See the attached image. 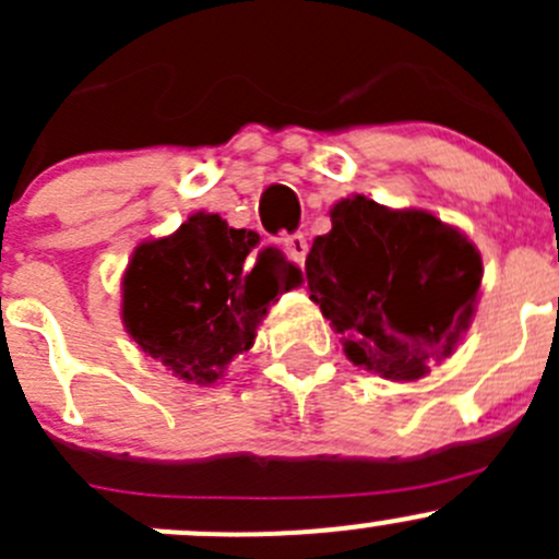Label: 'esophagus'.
<instances>
[{
    "instance_id": "1",
    "label": "esophagus",
    "mask_w": 559,
    "mask_h": 559,
    "mask_svg": "<svg viewBox=\"0 0 559 559\" xmlns=\"http://www.w3.org/2000/svg\"><path fill=\"white\" fill-rule=\"evenodd\" d=\"M284 248H286V253H289V257L295 259L297 264L306 262V257H308V238L302 233H295V235H289V238H284Z\"/></svg>"
}]
</instances>
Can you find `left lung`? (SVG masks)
Here are the masks:
<instances>
[{"label":"left lung","instance_id":"left-lung-1","mask_svg":"<svg viewBox=\"0 0 559 559\" xmlns=\"http://www.w3.org/2000/svg\"><path fill=\"white\" fill-rule=\"evenodd\" d=\"M306 259L311 300L354 365L416 381L447 359L476 311L481 253L427 211H392L362 194L330 211Z\"/></svg>","mask_w":559,"mask_h":559}]
</instances>
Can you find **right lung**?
<instances>
[{"instance_id": "obj_1", "label": "right lung", "mask_w": 559, "mask_h": 559, "mask_svg": "<svg viewBox=\"0 0 559 559\" xmlns=\"http://www.w3.org/2000/svg\"><path fill=\"white\" fill-rule=\"evenodd\" d=\"M297 284L300 270L278 248H259L257 233L194 213L178 233L134 248L121 319L175 379L207 386L253 346L270 302Z\"/></svg>"}]
</instances>
